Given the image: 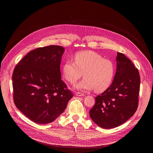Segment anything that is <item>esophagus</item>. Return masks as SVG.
<instances>
[{
	"instance_id": "obj_1",
	"label": "esophagus",
	"mask_w": 153,
	"mask_h": 153,
	"mask_svg": "<svg viewBox=\"0 0 153 153\" xmlns=\"http://www.w3.org/2000/svg\"><path fill=\"white\" fill-rule=\"evenodd\" d=\"M75 95L76 96H85V94L83 93H76Z\"/></svg>"
}]
</instances>
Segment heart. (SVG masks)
<instances>
[{
    "label": "heart",
    "instance_id": "obj_1",
    "mask_svg": "<svg viewBox=\"0 0 153 153\" xmlns=\"http://www.w3.org/2000/svg\"><path fill=\"white\" fill-rule=\"evenodd\" d=\"M64 78L75 83L83 75L84 79L74 85L81 91L103 92L110 86L114 74L113 63L93 51H82L75 54L74 61L68 59L63 65Z\"/></svg>",
    "mask_w": 153,
    "mask_h": 153
}]
</instances>
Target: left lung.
I'll list each match as a JSON object with an SVG mask.
<instances>
[{"instance_id":"1","label":"left lung","mask_w":153,"mask_h":153,"mask_svg":"<svg viewBox=\"0 0 153 153\" xmlns=\"http://www.w3.org/2000/svg\"><path fill=\"white\" fill-rule=\"evenodd\" d=\"M116 72L111 86L96 97L90 111L93 121L104 129L119 126L132 117L138 106L140 78L134 64L117 52Z\"/></svg>"}]
</instances>
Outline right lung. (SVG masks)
<instances>
[{"instance_id":"add662e5","label":"right lung","mask_w":153,"mask_h":153,"mask_svg":"<svg viewBox=\"0 0 153 153\" xmlns=\"http://www.w3.org/2000/svg\"><path fill=\"white\" fill-rule=\"evenodd\" d=\"M65 48L50 45L29 52L15 67L12 77L16 107L31 120H55L73 97L61 79L60 65Z\"/></svg>"}]
</instances>
